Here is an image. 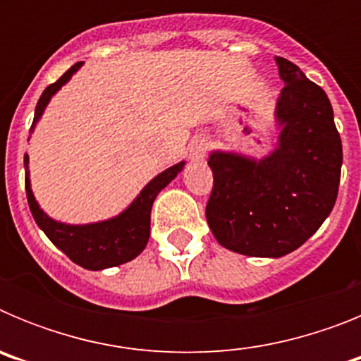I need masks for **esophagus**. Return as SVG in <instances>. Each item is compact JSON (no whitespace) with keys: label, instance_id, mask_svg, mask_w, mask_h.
Here are the masks:
<instances>
[{"label":"esophagus","instance_id":"obj_1","mask_svg":"<svg viewBox=\"0 0 361 361\" xmlns=\"http://www.w3.org/2000/svg\"><path fill=\"white\" fill-rule=\"evenodd\" d=\"M208 152V141L204 137H195L193 141L190 142V148H188V155H190L191 161H202L204 155Z\"/></svg>","mask_w":361,"mask_h":361}]
</instances>
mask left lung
Wrapping results in <instances>:
<instances>
[{"instance_id": "left-lung-1", "label": "left lung", "mask_w": 361, "mask_h": 361, "mask_svg": "<svg viewBox=\"0 0 361 361\" xmlns=\"http://www.w3.org/2000/svg\"><path fill=\"white\" fill-rule=\"evenodd\" d=\"M283 88L276 101L279 145L255 161L213 152L206 219L216 242L247 257L298 250L333 212L342 171V139L333 106L295 63L276 57Z\"/></svg>"}]
</instances>
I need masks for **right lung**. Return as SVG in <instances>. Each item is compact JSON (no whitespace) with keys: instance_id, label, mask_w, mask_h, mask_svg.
I'll return each mask as SVG.
<instances>
[{"instance_id":"1","label":"right lung","mask_w":361,"mask_h":361,"mask_svg":"<svg viewBox=\"0 0 361 361\" xmlns=\"http://www.w3.org/2000/svg\"><path fill=\"white\" fill-rule=\"evenodd\" d=\"M81 65L82 63H75L54 85H49L44 88L39 101H37L30 130H34L39 117L43 116L44 106L49 104L52 95L70 81V78L81 68ZM183 168L184 162H178V164L159 173L157 177L152 178L146 184L145 190L137 195V199L121 215L110 220H103V222H94V224H63V222L50 219L39 208L30 188L27 153H25V190H27V200L32 216L36 220V224L43 229L44 235L50 238V242L56 247H59L78 266L90 271H99L130 262L137 255L142 253L149 238V213H152L153 200L159 195V191L168 186Z\"/></svg>"}]
</instances>
